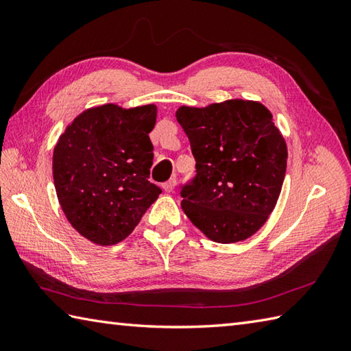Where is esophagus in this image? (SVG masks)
Returning <instances> with one entry per match:
<instances>
[{"instance_id":"1","label":"esophagus","mask_w":351,"mask_h":351,"mask_svg":"<svg viewBox=\"0 0 351 351\" xmlns=\"http://www.w3.org/2000/svg\"><path fill=\"white\" fill-rule=\"evenodd\" d=\"M175 185H176V180H175V178H170L167 182L162 184V189H164V191L171 193V191L175 190Z\"/></svg>"}]
</instances>
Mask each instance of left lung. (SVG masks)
Instances as JSON below:
<instances>
[{
	"instance_id": "obj_1",
	"label": "left lung",
	"mask_w": 351,
	"mask_h": 351,
	"mask_svg": "<svg viewBox=\"0 0 351 351\" xmlns=\"http://www.w3.org/2000/svg\"><path fill=\"white\" fill-rule=\"evenodd\" d=\"M196 175L181 184V206L213 241L252 237L274 210L287 170V145L263 104L230 99L180 107Z\"/></svg>"
}]
</instances>
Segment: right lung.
<instances>
[{
    "label": "right lung",
    "instance_id": "1",
    "mask_svg": "<svg viewBox=\"0 0 351 351\" xmlns=\"http://www.w3.org/2000/svg\"><path fill=\"white\" fill-rule=\"evenodd\" d=\"M156 107L88 108L58 138L52 176L58 202L78 232L96 244L122 241L158 199L149 181Z\"/></svg>",
    "mask_w": 351,
    "mask_h": 351
}]
</instances>
